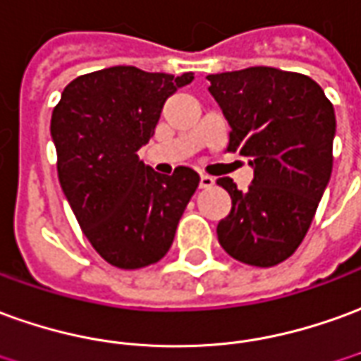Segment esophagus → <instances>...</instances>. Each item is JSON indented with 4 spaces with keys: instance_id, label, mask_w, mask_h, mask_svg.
Listing matches in <instances>:
<instances>
[{
    "instance_id": "esophagus-1",
    "label": "esophagus",
    "mask_w": 361,
    "mask_h": 361,
    "mask_svg": "<svg viewBox=\"0 0 361 361\" xmlns=\"http://www.w3.org/2000/svg\"><path fill=\"white\" fill-rule=\"evenodd\" d=\"M213 183H215V178H211V176H207V173H201V178H199V185H201V188H213Z\"/></svg>"
}]
</instances>
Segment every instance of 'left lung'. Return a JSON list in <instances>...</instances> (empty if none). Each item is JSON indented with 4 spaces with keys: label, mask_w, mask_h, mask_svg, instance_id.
<instances>
[{
    "label": "left lung",
    "mask_w": 361,
    "mask_h": 361,
    "mask_svg": "<svg viewBox=\"0 0 361 361\" xmlns=\"http://www.w3.org/2000/svg\"><path fill=\"white\" fill-rule=\"evenodd\" d=\"M209 92L231 125L228 152L250 160L254 180L238 191L216 226L228 256L248 266L281 264L303 242L332 173L334 107L309 75L254 66L207 75Z\"/></svg>",
    "instance_id": "left-lung-1"
}]
</instances>
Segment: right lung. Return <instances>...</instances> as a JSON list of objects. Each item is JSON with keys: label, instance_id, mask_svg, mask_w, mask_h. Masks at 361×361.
I'll list each match as a JSON object with an SVG mask.
<instances>
[{"label": "right lung", "instance_id": "right-lung-1", "mask_svg": "<svg viewBox=\"0 0 361 361\" xmlns=\"http://www.w3.org/2000/svg\"><path fill=\"white\" fill-rule=\"evenodd\" d=\"M193 80L113 66L78 75L52 111L58 180L85 238L121 269L156 264L199 185V173L180 166L162 176L138 160L154 135L166 99Z\"/></svg>", "mask_w": 361, "mask_h": 361}]
</instances>
